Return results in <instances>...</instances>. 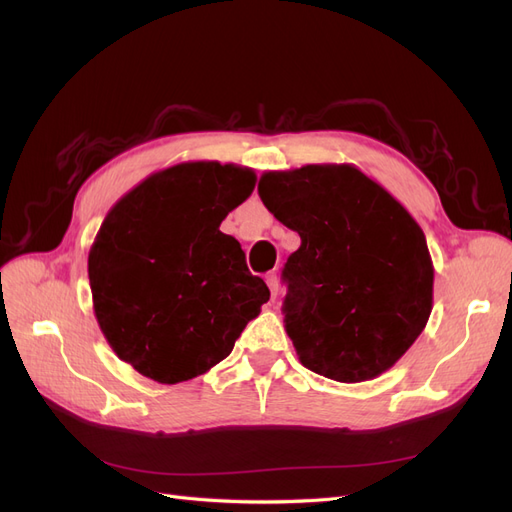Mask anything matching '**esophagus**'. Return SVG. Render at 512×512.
<instances>
[{
  "mask_svg": "<svg viewBox=\"0 0 512 512\" xmlns=\"http://www.w3.org/2000/svg\"><path fill=\"white\" fill-rule=\"evenodd\" d=\"M267 284H269L271 296L277 298V294H279V277H277V273H269V275H267Z\"/></svg>",
  "mask_w": 512,
  "mask_h": 512,
  "instance_id": "esophagus-1",
  "label": "esophagus"
}]
</instances>
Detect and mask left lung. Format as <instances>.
<instances>
[{"instance_id": "obj_1", "label": "left lung", "mask_w": 512, "mask_h": 512, "mask_svg": "<svg viewBox=\"0 0 512 512\" xmlns=\"http://www.w3.org/2000/svg\"><path fill=\"white\" fill-rule=\"evenodd\" d=\"M258 195L301 235L284 326L301 364L341 383L390 370L432 313L434 264L407 207L356 165L264 171Z\"/></svg>"}]
</instances>
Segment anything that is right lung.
Here are the masks:
<instances>
[{"instance_id": "add662e5", "label": "right lung", "mask_w": 512, "mask_h": 512, "mask_svg": "<svg viewBox=\"0 0 512 512\" xmlns=\"http://www.w3.org/2000/svg\"><path fill=\"white\" fill-rule=\"evenodd\" d=\"M256 186L250 167L186 161L118 199L88 252L93 311L114 354L139 375L180 383L231 354L269 288L222 220Z\"/></svg>"}]
</instances>
